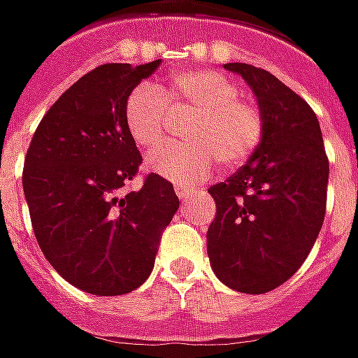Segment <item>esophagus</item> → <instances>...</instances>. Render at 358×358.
<instances>
[{"mask_svg":"<svg viewBox=\"0 0 358 358\" xmlns=\"http://www.w3.org/2000/svg\"><path fill=\"white\" fill-rule=\"evenodd\" d=\"M176 196L182 199V201H186L189 197L194 196V189H189V187H184V186H176Z\"/></svg>","mask_w":358,"mask_h":358,"instance_id":"34e87169","label":"esophagus"}]
</instances>
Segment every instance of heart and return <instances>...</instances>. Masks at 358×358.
<instances>
[{"label":"heart","mask_w":358,"mask_h":358,"mask_svg":"<svg viewBox=\"0 0 358 358\" xmlns=\"http://www.w3.org/2000/svg\"><path fill=\"white\" fill-rule=\"evenodd\" d=\"M242 87L213 69H187L161 87L137 85L124 104L131 141L151 151L161 145L172 116H189L184 143L164 145L149 155L147 166L162 178L189 186L213 171L238 166L256 153L266 120L256 102L240 96Z\"/></svg>","instance_id":"obj_1"}]
</instances>
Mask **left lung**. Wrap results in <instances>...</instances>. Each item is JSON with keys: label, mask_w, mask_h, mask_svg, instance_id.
Returning a JSON list of instances; mask_svg holds the SVG:
<instances>
[{"label": "left lung", "mask_w": 358, "mask_h": 358, "mask_svg": "<svg viewBox=\"0 0 358 358\" xmlns=\"http://www.w3.org/2000/svg\"><path fill=\"white\" fill-rule=\"evenodd\" d=\"M224 69L252 87L266 129L250 161L209 187L217 211L207 254L227 287L262 294L291 279L318 238L329 161L318 118L302 96L262 67Z\"/></svg>", "instance_id": "left-lung-1"}]
</instances>
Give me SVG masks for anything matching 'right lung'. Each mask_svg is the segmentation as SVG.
Masks as SVG:
<instances>
[{"label":"right lung","mask_w":358,"mask_h":358,"mask_svg":"<svg viewBox=\"0 0 358 358\" xmlns=\"http://www.w3.org/2000/svg\"><path fill=\"white\" fill-rule=\"evenodd\" d=\"M159 66L104 64L85 73L40 120L24 157L22 189L40 250L67 283L91 294L116 296L145 283L180 205L155 172L126 192L143 157L124 104Z\"/></svg>","instance_id":"1"}]
</instances>
